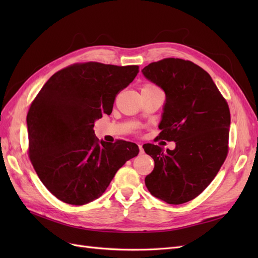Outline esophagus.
Wrapping results in <instances>:
<instances>
[{"instance_id": "1", "label": "esophagus", "mask_w": 258, "mask_h": 258, "mask_svg": "<svg viewBox=\"0 0 258 258\" xmlns=\"http://www.w3.org/2000/svg\"><path fill=\"white\" fill-rule=\"evenodd\" d=\"M139 150H140V154H143L144 153V150H143V147H142L141 144H139Z\"/></svg>"}]
</instances>
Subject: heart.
I'll list each match as a JSON object with an SVG mask.
<instances>
[{
  "mask_svg": "<svg viewBox=\"0 0 258 258\" xmlns=\"http://www.w3.org/2000/svg\"><path fill=\"white\" fill-rule=\"evenodd\" d=\"M153 88H158V87H156L155 85H152V84H145L142 89H153Z\"/></svg>",
  "mask_w": 258,
  "mask_h": 258,
  "instance_id": "heart-1",
  "label": "heart"
}]
</instances>
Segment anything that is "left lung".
<instances>
[{"instance_id": "obj_1", "label": "left lung", "mask_w": 258, "mask_h": 258, "mask_svg": "<svg viewBox=\"0 0 258 258\" xmlns=\"http://www.w3.org/2000/svg\"><path fill=\"white\" fill-rule=\"evenodd\" d=\"M142 73L166 93L158 138L176 145L173 151L143 145L155 161L145 185L154 197L182 205L207 188L227 157L229 106L209 73L191 61L166 58Z\"/></svg>"}]
</instances>
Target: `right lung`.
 Wrapping results in <instances>:
<instances>
[{
	"label": "right lung",
	"instance_id": "obj_1",
	"mask_svg": "<svg viewBox=\"0 0 258 258\" xmlns=\"http://www.w3.org/2000/svg\"><path fill=\"white\" fill-rule=\"evenodd\" d=\"M138 73V66L74 63L54 73L31 103L29 158L59 200L83 206L102 196L118 169L139 154L137 144L99 141L93 130Z\"/></svg>",
	"mask_w": 258,
	"mask_h": 258
}]
</instances>
